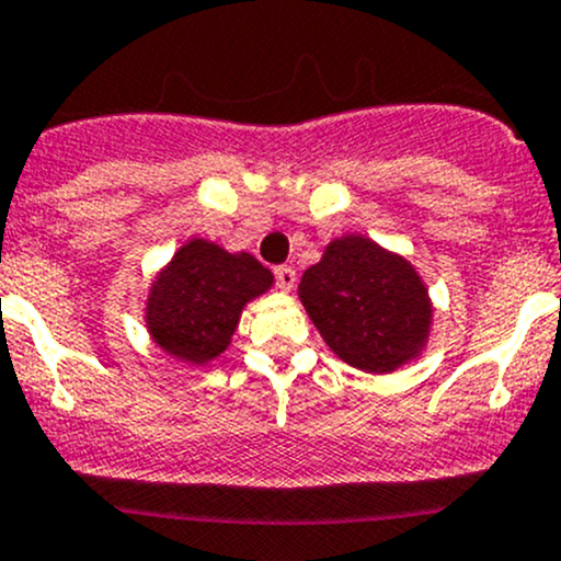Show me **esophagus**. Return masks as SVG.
I'll list each match as a JSON object with an SVG mask.
<instances>
[{
  "label": "esophagus",
  "instance_id": "obj_1",
  "mask_svg": "<svg viewBox=\"0 0 561 561\" xmlns=\"http://www.w3.org/2000/svg\"><path fill=\"white\" fill-rule=\"evenodd\" d=\"M276 274V287H279L282 293H290L293 287H296V268H290V265H279V268L274 271Z\"/></svg>",
  "mask_w": 561,
  "mask_h": 561
}]
</instances>
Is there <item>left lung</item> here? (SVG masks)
<instances>
[{"label":"left lung","instance_id":"left-lung-1","mask_svg":"<svg viewBox=\"0 0 561 561\" xmlns=\"http://www.w3.org/2000/svg\"><path fill=\"white\" fill-rule=\"evenodd\" d=\"M298 298L335 357L368 374L420 359L433 330L427 285L403 255L344 233L300 276Z\"/></svg>","mask_w":561,"mask_h":561}]
</instances>
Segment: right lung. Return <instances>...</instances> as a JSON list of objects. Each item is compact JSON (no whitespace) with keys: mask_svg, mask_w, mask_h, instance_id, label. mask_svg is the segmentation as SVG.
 <instances>
[{"mask_svg":"<svg viewBox=\"0 0 561 561\" xmlns=\"http://www.w3.org/2000/svg\"><path fill=\"white\" fill-rule=\"evenodd\" d=\"M271 287L274 274L250 252L193 236L150 282L145 328L169 357L206 365L231 346L244 306Z\"/></svg>","mask_w":561,"mask_h":561,"instance_id":"obj_1","label":"right lung"}]
</instances>
